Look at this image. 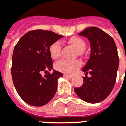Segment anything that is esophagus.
Returning a JSON list of instances; mask_svg holds the SVG:
<instances>
[{
  "label": "esophagus",
  "mask_w": 126,
  "mask_h": 126,
  "mask_svg": "<svg viewBox=\"0 0 126 126\" xmlns=\"http://www.w3.org/2000/svg\"><path fill=\"white\" fill-rule=\"evenodd\" d=\"M64 76L65 78H72V76L71 75H68V74H64Z\"/></svg>",
  "instance_id": "esophagus-1"
}]
</instances>
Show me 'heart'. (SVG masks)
<instances>
[{
    "mask_svg": "<svg viewBox=\"0 0 126 126\" xmlns=\"http://www.w3.org/2000/svg\"><path fill=\"white\" fill-rule=\"evenodd\" d=\"M68 42L74 45L78 50L79 54L83 52L86 47V43L83 39L74 36L68 40ZM62 46L60 41H56L50 46V54L52 58H56L59 56L61 52ZM81 65L79 60H70L67 59H61L55 64V68L60 72L66 74H74Z\"/></svg>",
    "mask_w": 126,
    "mask_h": 126,
    "instance_id": "obj_1",
    "label": "heart"
}]
</instances>
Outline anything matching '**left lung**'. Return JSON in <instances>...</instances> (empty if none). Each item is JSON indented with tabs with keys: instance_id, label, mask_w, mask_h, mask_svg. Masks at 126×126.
Here are the masks:
<instances>
[{
	"instance_id": "1",
	"label": "left lung",
	"mask_w": 126,
	"mask_h": 126,
	"mask_svg": "<svg viewBox=\"0 0 126 126\" xmlns=\"http://www.w3.org/2000/svg\"><path fill=\"white\" fill-rule=\"evenodd\" d=\"M79 35L89 39L91 54L82 69L86 73L84 83L74 91L87 103H100L110 94L116 83L119 65L116 45L112 37L96 27L86 28ZM88 73L92 76L89 78Z\"/></svg>"
}]
</instances>
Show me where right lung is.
Returning a JSON list of instances; mask_svg holds the SVG:
<instances>
[{
  "label": "right lung",
  "mask_w": 126,
  "mask_h": 126,
  "mask_svg": "<svg viewBox=\"0 0 126 126\" xmlns=\"http://www.w3.org/2000/svg\"><path fill=\"white\" fill-rule=\"evenodd\" d=\"M63 36L47 30L30 31L16 45L12 55V76L16 90L28 105L41 107L54 97L58 79L63 76L53 70L49 47ZM47 73L44 77L41 72Z\"/></svg>",
  "instance_id": "1"
}]
</instances>
